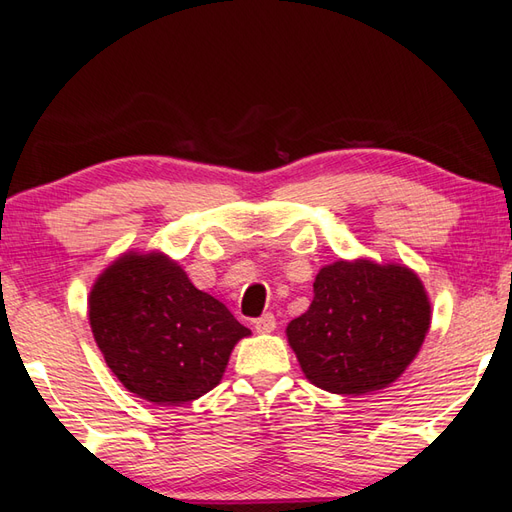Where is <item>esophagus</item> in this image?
Returning <instances> with one entry per match:
<instances>
[{"label": "esophagus", "mask_w": 512, "mask_h": 512, "mask_svg": "<svg viewBox=\"0 0 512 512\" xmlns=\"http://www.w3.org/2000/svg\"><path fill=\"white\" fill-rule=\"evenodd\" d=\"M275 328H277V319H275V314H270V312L262 314V317L255 321V330L259 334H270Z\"/></svg>", "instance_id": "1"}]
</instances>
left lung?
Returning <instances> with one entry per match:
<instances>
[{
	"instance_id": "1",
	"label": "left lung",
	"mask_w": 512,
	"mask_h": 512,
	"mask_svg": "<svg viewBox=\"0 0 512 512\" xmlns=\"http://www.w3.org/2000/svg\"><path fill=\"white\" fill-rule=\"evenodd\" d=\"M429 325L427 290L411 268L339 259L319 270L310 308L286 334L312 385L363 396L400 378Z\"/></svg>"
}]
</instances>
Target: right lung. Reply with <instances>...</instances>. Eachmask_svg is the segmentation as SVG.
Listing matches in <instances>:
<instances>
[{
	"mask_svg": "<svg viewBox=\"0 0 512 512\" xmlns=\"http://www.w3.org/2000/svg\"><path fill=\"white\" fill-rule=\"evenodd\" d=\"M94 341L125 389L154 405H187L224 376L250 334L222 301L162 253H125L94 281Z\"/></svg>",
	"mask_w": 512,
	"mask_h": 512,
	"instance_id": "obj_1",
	"label": "right lung"
}]
</instances>
